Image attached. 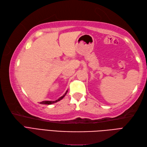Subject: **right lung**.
Listing matches in <instances>:
<instances>
[{
    "label": "right lung",
    "mask_w": 147,
    "mask_h": 147,
    "mask_svg": "<svg viewBox=\"0 0 147 147\" xmlns=\"http://www.w3.org/2000/svg\"><path fill=\"white\" fill-rule=\"evenodd\" d=\"M68 92V90L66 91V92L65 93V94H63V95L61 96V97H60L59 99L56 100H54V101H49V100H46V101H42V102H40V104H53V103H55V102H57L58 101H60V100L62 99L63 97L65 96V95H66L67 93Z\"/></svg>",
    "instance_id": "add662e5"
}]
</instances>
